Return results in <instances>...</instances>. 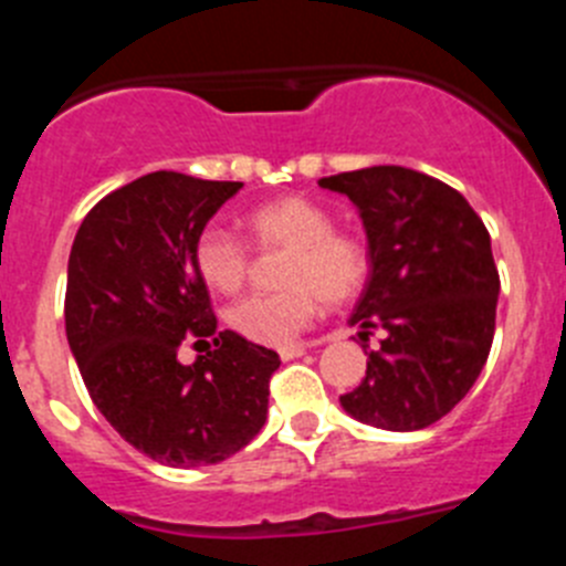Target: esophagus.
Instances as JSON below:
<instances>
[{"label":"esophagus","instance_id":"esophagus-1","mask_svg":"<svg viewBox=\"0 0 566 566\" xmlns=\"http://www.w3.org/2000/svg\"><path fill=\"white\" fill-rule=\"evenodd\" d=\"M308 348H312V345H283V348H280V359H294V357H303V354L308 352Z\"/></svg>","mask_w":566,"mask_h":566}]
</instances>
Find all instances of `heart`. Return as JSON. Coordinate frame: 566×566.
Masks as SVG:
<instances>
[{"mask_svg":"<svg viewBox=\"0 0 566 566\" xmlns=\"http://www.w3.org/2000/svg\"><path fill=\"white\" fill-rule=\"evenodd\" d=\"M260 252H286L280 260L274 294H252L227 312L234 334L258 345H289L312 326L319 300L343 306L368 280V249L357 234L334 229L319 203L286 195L249 209L240 221ZM192 263L198 277L221 294H234L249 274V247L223 227L195 238Z\"/></svg>","mask_w":566,"mask_h":566,"instance_id":"b5f03b06","label":"heart"}]
</instances>
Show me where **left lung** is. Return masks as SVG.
I'll list each match as a JSON object with an SVG mask.
<instances>
[{
  "instance_id": "8db88e82",
  "label": "left lung",
  "mask_w": 566,
  "mask_h": 566,
  "mask_svg": "<svg viewBox=\"0 0 566 566\" xmlns=\"http://www.w3.org/2000/svg\"><path fill=\"white\" fill-rule=\"evenodd\" d=\"M352 198L371 272L352 326L368 339L365 379L339 405L385 431H419L451 413L488 363L496 332L499 272L482 218L431 175L368 167L319 178Z\"/></svg>"
}]
</instances>
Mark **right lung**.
<instances>
[{
    "instance_id": "add662e5",
    "label": "right lung",
    "mask_w": 566,
    "mask_h": 566,
    "mask_svg": "<svg viewBox=\"0 0 566 566\" xmlns=\"http://www.w3.org/2000/svg\"><path fill=\"white\" fill-rule=\"evenodd\" d=\"M243 187L181 172H149L90 209L67 263L64 328L70 352L115 431L172 468L214 464L247 448L269 413L280 357L218 332L195 238ZM212 338L192 366L180 345Z\"/></svg>"
}]
</instances>
